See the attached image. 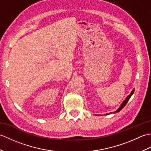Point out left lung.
I'll return each instance as SVG.
<instances>
[{"label": "left lung", "instance_id": "1", "mask_svg": "<svg viewBox=\"0 0 151 151\" xmlns=\"http://www.w3.org/2000/svg\"><path fill=\"white\" fill-rule=\"evenodd\" d=\"M134 90H135V89H132V91H131V93H130V95H129L127 97V98L124 99V101L122 102V104H121V106L119 107V108L117 109V110H116V111H115L114 113H112V112H110V113H109V114H106V115H108V114H116V113H117V112H119V111H120L122 109H123L124 106H125V105L127 104V103L128 102V101H129V99H130V97H131V96H132V95H133V93H134Z\"/></svg>", "mask_w": 151, "mask_h": 151}]
</instances>
